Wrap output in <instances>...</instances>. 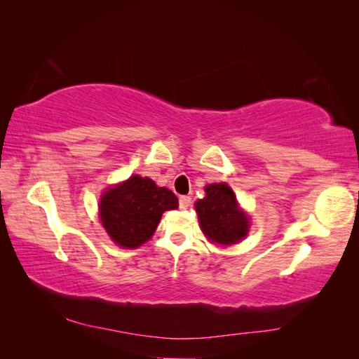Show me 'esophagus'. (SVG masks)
Instances as JSON below:
<instances>
[{"label":"esophagus","instance_id":"obj_1","mask_svg":"<svg viewBox=\"0 0 359 359\" xmlns=\"http://www.w3.org/2000/svg\"><path fill=\"white\" fill-rule=\"evenodd\" d=\"M191 204V198L190 196H180L179 198V208L180 209H188Z\"/></svg>","mask_w":359,"mask_h":359}]
</instances>
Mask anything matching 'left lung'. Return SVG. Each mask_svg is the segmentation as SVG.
<instances>
[{
	"instance_id": "obj_1",
	"label": "left lung",
	"mask_w": 359,
	"mask_h": 359,
	"mask_svg": "<svg viewBox=\"0 0 359 359\" xmlns=\"http://www.w3.org/2000/svg\"><path fill=\"white\" fill-rule=\"evenodd\" d=\"M205 198L194 204L203 233L215 244H236L248 233V218L239 210L236 194L226 184L204 188Z\"/></svg>"
}]
</instances>
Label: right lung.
Segmentation results:
<instances>
[{
	"label": "right lung",
	"mask_w": 359,
	"mask_h": 359,
	"mask_svg": "<svg viewBox=\"0 0 359 359\" xmlns=\"http://www.w3.org/2000/svg\"><path fill=\"white\" fill-rule=\"evenodd\" d=\"M177 196L154 180L133 175L102 194L100 218L120 247L136 248L154 236L165 210L177 209Z\"/></svg>",
	"instance_id": "1"
}]
</instances>
